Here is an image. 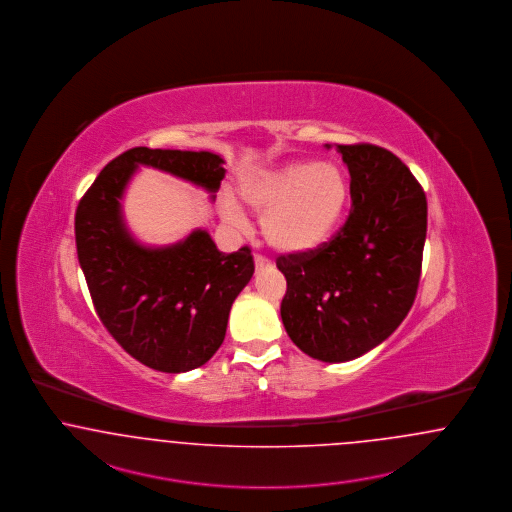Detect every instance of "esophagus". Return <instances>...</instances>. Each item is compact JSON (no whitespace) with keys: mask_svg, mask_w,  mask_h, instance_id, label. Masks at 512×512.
Returning <instances> with one entry per match:
<instances>
[{"mask_svg":"<svg viewBox=\"0 0 512 512\" xmlns=\"http://www.w3.org/2000/svg\"><path fill=\"white\" fill-rule=\"evenodd\" d=\"M254 266H256V269H264V267L271 266V262L267 260L266 256L256 254V256H254Z\"/></svg>","mask_w":512,"mask_h":512,"instance_id":"obj_1","label":"esophagus"}]
</instances>
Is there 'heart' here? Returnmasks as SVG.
Wrapping results in <instances>:
<instances>
[{
	"mask_svg": "<svg viewBox=\"0 0 512 512\" xmlns=\"http://www.w3.org/2000/svg\"><path fill=\"white\" fill-rule=\"evenodd\" d=\"M239 195L260 214L269 246L285 254H302L323 245L340 222L350 185L333 162H289L277 168L250 170L239 179ZM223 216L235 225L245 214L235 200L223 199Z\"/></svg>",
	"mask_w": 512,
	"mask_h": 512,
	"instance_id": "1",
	"label": "heart"
}]
</instances>
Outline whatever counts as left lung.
Listing matches in <instances>:
<instances>
[{"instance_id": "left-lung-1", "label": "left lung", "mask_w": 512, "mask_h": 512, "mask_svg": "<svg viewBox=\"0 0 512 512\" xmlns=\"http://www.w3.org/2000/svg\"><path fill=\"white\" fill-rule=\"evenodd\" d=\"M350 172L352 210L329 243L279 256L281 319L308 356L342 363L367 354L411 310L423 266L426 197L398 156L336 145Z\"/></svg>"}]
</instances>
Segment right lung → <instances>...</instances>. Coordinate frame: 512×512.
<instances>
[{"label":"right lung","instance_id":"1","mask_svg":"<svg viewBox=\"0 0 512 512\" xmlns=\"http://www.w3.org/2000/svg\"><path fill=\"white\" fill-rule=\"evenodd\" d=\"M139 166H151L214 193L223 158L208 151L134 147L111 160L80 199L74 218L78 262L101 323L143 365L185 373L204 365L225 338L229 310L254 273L250 248L220 252L208 231L176 245H139L122 204Z\"/></svg>","mask_w":512,"mask_h":512}]
</instances>
